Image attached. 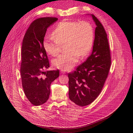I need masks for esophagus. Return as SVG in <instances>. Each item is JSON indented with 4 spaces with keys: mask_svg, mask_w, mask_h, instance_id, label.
<instances>
[{
    "mask_svg": "<svg viewBox=\"0 0 133 133\" xmlns=\"http://www.w3.org/2000/svg\"><path fill=\"white\" fill-rule=\"evenodd\" d=\"M61 72L62 74H65V70H61Z\"/></svg>",
    "mask_w": 133,
    "mask_h": 133,
    "instance_id": "1",
    "label": "esophagus"
}]
</instances>
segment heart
<instances>
[{
	"mask_svg": "<svg viewBox=\"0 0 133 133\" xmlns=\"http://www.w3.org/2000/svg\"><path fill=\"white\" fill-rule=\"evenodd\" d=\"M52 35L45 36L44 47L48 54L56 56L60 51L61 45L64 44L66 51L52 62L54 67L62 70L72 68L77 62L78 57H85L92 45L93 29L86 22L63 21L56 26Z\"/></svg>",
	"mask_w": 133,
	"mask_h": 133,
	"instance_id": "b5f03b06",
	"label": "heart"
}]
</instances>
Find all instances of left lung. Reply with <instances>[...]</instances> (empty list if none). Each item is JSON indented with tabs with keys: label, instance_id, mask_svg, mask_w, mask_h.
<instances>
[{
	"label": "left lung",
	"instance_id": "obj_1",
	"mask_svg": "<svg viewBox=\"0 0 133 133\" xmlns=\"http://www.w3.org/2000/svg\"><path fill=\"white\" fill-rule=\"evenodd\" d=\"M90 16L96 25L92 52L84 63L68 75L69 98L80 106L89 105L98 97L111 65L107 34L98 19L92 14Z\"/></svg>",
	"mask_w": 133,
	"mask_h": 133
}]
</instances>
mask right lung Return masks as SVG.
<instances>
[{
    "mask_svg": "<svg viewBox=\"0 0 133 133\" xmlns=\"http://www.w3.org/2000/svg\"><path fill=\"white\" fill-rule=\"evenodd\" d=\"M58 20L43 17L35 20L27 30L22 47L21 74L23 88L28 101L34 106L47 102L51 83L59 77V70H45L49 63L43 42L47 29Z\"/></svg>",
    "mask_w": 133,
    "mask_h": 133,
    "instance_id": "right-lung-1",
    "label": "right lung"
}]
</instances>
